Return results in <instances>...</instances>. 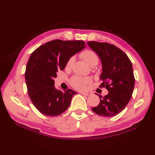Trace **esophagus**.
Masks as SVG:
<instances>
[{"label":"esophagus","mask_w":155,"mask_h":155,"mask_svg":"<svg viewBox=\"0 0 155 155\" xmlns=\"http://www.w3.org/2000/svg\"><path fill=\"white\" fill-rule=\"evenodd\" d=\"M83 95H84V96H90L91 93H88V92H83V93H81Z\"/></svg>","instance_id":"34e87169"}]
</instances>
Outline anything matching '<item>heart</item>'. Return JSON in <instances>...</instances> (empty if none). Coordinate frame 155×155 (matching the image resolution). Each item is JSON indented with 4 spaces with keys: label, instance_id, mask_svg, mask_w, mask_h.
Wrapping results in <instances>:
<instances>
[{
    "label": "heart",
    "instance_id": "1",
    "mask_svg": "<svg viewBox=\"0 0 155 155\" xmlns=\"http://www.w3.org/2000/svg\"><path fill=\"white\" fill-rule=\"evenodd\" d=\"M80 57L86 62V63L91 66L94 67L98 64V57L97 54L94 51L90 50V49H86V50L81 52ZM74 62V58L71 57L68 59L66 62L65 68L67 70H70L72 67V64ZM92 82L91 78L89 77H82L79 76H74L71 80V84L72 87L77 90H83L86 87L88 84H90Z\"/></svg>",
    "mask_w": 155,
    "mask_h": 155
}]
</instances>
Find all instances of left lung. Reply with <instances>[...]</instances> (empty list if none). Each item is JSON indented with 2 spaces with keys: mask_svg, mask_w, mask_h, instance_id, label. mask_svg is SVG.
<instances>
[{
  "mask_svg": "<svg viewBox=\"0 0 155 155\" xmlns=\"http://www.w3.org/2000/svg\"><path fill=\"white\" fill-rule=\"evenodd\" d=\"M88 45L100 57L103 72L100 88H106L108 94L102 97L97 107L92 108L96 114L111 117L119 114L132 97L134 87L133 66L127 55L114 45L96 41L87 42Z\"/></svg>",
  "mask_w": 155,
  "mask_h": 155,
  "instance_id": "left-lung-1",
  "label": "left lung"
}]
</instances>
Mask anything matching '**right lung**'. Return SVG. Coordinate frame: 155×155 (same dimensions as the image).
<instances>
[{"label":"right lung","instance_id":"1","mask_svg":"<svg viewBox=\"0 0 155 155\" xmlns=\"http://www.w3.org/2000/svg\"><path fill=\"white\" fill-rule=\"evenodd\" d=\"M85 47L83 41L56 39L40 46L31 54L25 71L27 91L36 108L46 116L60 115L77 94L71 89H56L54 78L65 68L69 58Z\"/></svg>","mask_w":155,"mask_h":155}]
</instances>
